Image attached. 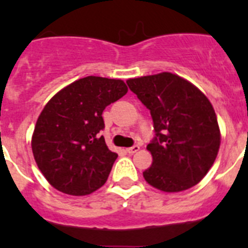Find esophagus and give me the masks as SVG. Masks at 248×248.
I'll list each match as a JSON object with an SVG mask.
<instances>
[{
  "label": "esophagus",
  "mask_w": 248,
  "mask_h": 248,
  "mask_svg": "<svg viewBox=\"0 0 248 248\" xmlns=\"http://www.w3.org/2000/svg\"><path fill=\"white\" fill-rule=\"evenodd\" d=\"M139 149H140L139 145H133V146H130V148L126 149V151H128L129 154H135L137 151H139Z\"/></svg>",
  "instance_id": "esophagus-1"
}]
</instances>
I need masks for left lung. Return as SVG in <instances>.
<instances>
[{
    "label": "left lung",
    "mask_w": 248,
    "mask_h": 248,
    "mask_svg": "<svg viewBox=\"0 0 248 248\" xmlns=\"http://www.w3.org/2000/svg\"><path fill=\"white\" fill-rule=\"evenodd\" d=\"M150 110L155 137L148 144L153 164L144 179L165 192L187 190L201 181L217 156L220 129L209 99L176 74L126 80Z\"/></svg>",
    "instance_id": "1"
}]
</instances>
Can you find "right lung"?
<instances>
[{"instance_id":"add662e5","label":"right lung","mask_w":248,"mask_h":248,"mask_svg":"<svg viewBox=\"0 0 248 248\" xmlns=\"http://www.w3.org/2000/svg\"><path fill=\"white\" fill-rule=\"evenodd\" d=\"M120 79L89 76L54 95L42 110L32 137V151L50 185L68 195L92 194L108 179L118 154L100 131L103 110L125 95Z\"/></svg>"}]
</instances>
